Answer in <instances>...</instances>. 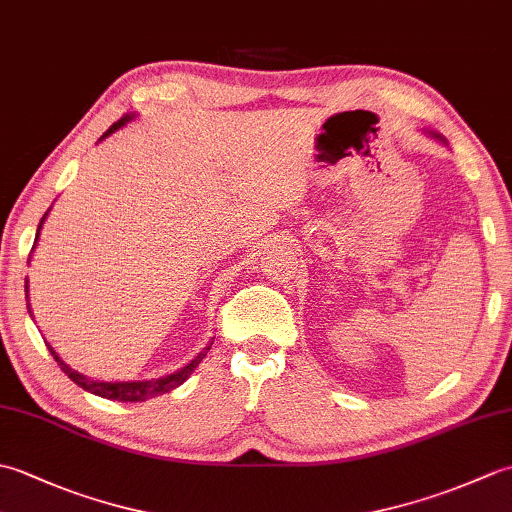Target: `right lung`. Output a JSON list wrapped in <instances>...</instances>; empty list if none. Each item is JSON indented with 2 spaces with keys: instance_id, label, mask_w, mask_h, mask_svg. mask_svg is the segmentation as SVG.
<instances>
[{
  "instance_id": "right-lung-1",
  "label": "right lung",
  "mask_w": 512,
  "mask_h": 512,
  "mask_svg": "<svg viewBox=\"0 0 512 512\" xmlns=\"http://www.w3.org/2000/svg\"><path fill=\"white\" fill-rule=\"evenodd\" d=\"M129 118H132V116L125 114V116L121 118V121H116L110 129H107V132L103 134V138L110 136L112 132H116L118 127H123V125L129 121ZM43 220H46V215L41 217V224H43ZM41 224H39V228H41ZM37 235H39V233H37ZM35 242H37V239H35ZM26 288H28V286H26ZM26 292H28V290H26ZM48 350H50V354L54 356V361H57L59 367L63 369V374H68V378L74 380L76 385L83 387L85 391H92V394L101 396V398H107V400H121V402H143V400H147V398H156V396H162V394H169L171 389H176L178 385H182L184 380H187V378L191 376L193 369L200 365V361H202L204 354H206V352L198 354L187 367H182V369H178V372H173L171 376L158 378V380H138V383H101V380H90V378L81 376L79 372H74L72 367H68V365H65V363L61 361L59 354L54 352L50 345H48ZM206 350H209V347H206Z\"/></svg>"
}]
</instances>
